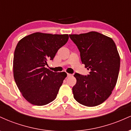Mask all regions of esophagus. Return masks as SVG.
<instances>
[{
  "mask_svg": "<svg viewBox=\"0 0 131 131\" xmlns=\"http://www.w3.org/2000/svg\"><path fill=\"white\" fill-rule=\"evenodd\" d=\"M72 74H69V73H67V76L68 77H70V76H71Z\"/></svg>",
  "mask_w": 131,
  "mask_h": 131,
  "instance_id": "obj_1",
  "label": "esophagus"
}]
</instances>
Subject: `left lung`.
<instances>
[{
    "label": "left lung",
    "mask_w": 131,
    "mask_h": 131,
    "mask_svg": "<svg viewBox=\"0 0 131 131\" xmlns=\"http://www.w3.org/2000/svg\"><path fill=\"white\" fill-rule=\"evenodd\" d=\"M69 36L80 52L82 64L90 70L88 76L74 74V98L84 106H97L108 98L116 84L120 67L116 46L112 38L95 31Z\"/></svg>",
    "instance_id": "1"
}]
</instances>
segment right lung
Here are the masks:
<instances>
[{"mask_svg":"<svg viewBox=\"0 0 131 131\" xmlns=\"http://www.w3.org/2000/svg\"><path fill=\"white\" fill-rule=\"evenodd\" d=\"M68 39V34L35 32L18 43L13 57V76L24 98L31 104L42 106L56 99L67 74L45 67Z\"/></svg>","mask_w":131,"mask_h":131,"instance_id":"obj_1","label":"right lung"}]
</instances>
